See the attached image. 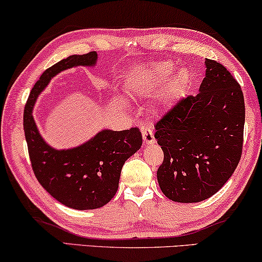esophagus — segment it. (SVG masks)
I'll list each match as a JSON object with an SVG mask.
<instances>
[{
  "mask_svg": "<svg viewBox=\"0 0 262 262\" xmlns=\"http://www.w3.org/2000/svg\"><path fill=\"white\" fill-rule=\"evenodd\" d=\"M142 136L143 141L145 144H150V143H155V137H154V128L150 126H143L142 127Z\"/></svg>",
  "mask_w": 262,
  "mask_h": 262,
  "instance_id": "obj_1",
  "label": "esophagus"
}]
</instances>
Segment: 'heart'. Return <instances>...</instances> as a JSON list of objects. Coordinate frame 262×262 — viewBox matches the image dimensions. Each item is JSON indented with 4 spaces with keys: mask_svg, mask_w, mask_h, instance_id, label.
Masks as SVG:
<instances>
[{
    "mask_svg": "<svg viewBox=\"0 0 262 262\" xmlns=\"http://www.w3.org/2000/svg\"><path fill=\"white\" fill-rule=\"evenodd\" d=\"M171 70H173V64L168 62L152 66L148 70V77H146L149 80V84L154 87V85L163 82L168 76H169ZM188 82H189L188 71L185 69L179 70L178 73L174 75V77L170 80L169 84H168L166 93H164V99L170 100L173 99L174 96L180 94V93L186 88V85L188 84Z\"/></svg>",
    "mask_w": 262,
    "mask_h": 262,
    "instance_id": "heart-1",
    "label": "heart"
}]
</instances>
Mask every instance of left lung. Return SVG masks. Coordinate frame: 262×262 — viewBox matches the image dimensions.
Instances as JSON below:
<instances>
[{"mask_svg": "<svg viewBox=\"0 0 262 262\" xmlns=\"http://www.w3.org/2000/svg\"><path fill=\"white\" fill-rule=\"evenodd\" d=\"M206 74L195 96L175 103L155 124L163 150L157 181L173 202H203L223 187L241 160L245 99L227 68L205 59Z\"/></svg>", "mask_w": 262, "mask_h": 262, "instance_id": "1", "label": "left lung"}]
</instances>
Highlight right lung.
Returning a JSON list of instances; mask_svg holds the SVG:
<instances>
[{
  "label": "right lung",
  "mask_w": 262,
  "mask_h": 262,
  "mask_svg": "<svg viewBox=\"0 0 262 262\" xmlns=\"http://www.w3.org/2000/svg\"><path fill=\"white\" fill-rule=\"evenodd\" d=\"M95 51L73 55L46 69L32 88L24 110V130L35 178L53 198L75 210L106 205L119 187L121 168L142 146L138 127L103 130L77 148L56 150L46 144L34 123L32 110L37 96L60 71L96 63Z\"/></svg>",
  "instance_id": "1"
}]
</instances>
